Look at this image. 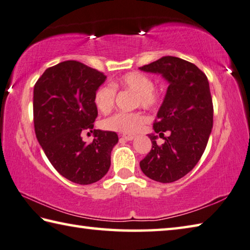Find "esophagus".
Wrapping results in <instances>:
<instances>
[{
	"instance_id": "obj_1",
	"label": "esophagus",
	"mask_w": 250,
	"mask_h": 250,
	"mask_svg": "<svg viewBox=\"0 0 250 250\" xmlns=\"http://www.w3.org/2000/svg\"><path fill=\"white\" fill-rule=\"evenodd\" d=\"M122 138L125 139V140H133L135 138V136H133V135H123V136H122Z\"/></svg>"
}]
</instances>
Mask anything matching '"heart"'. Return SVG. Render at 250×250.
Wrapping results in <instances>:
<instances>
[{
	"instance_id": "1",
	"label": "heart",
	"mask_w": 250,
	"mask_h": 250,
	"mask_svg": "<svg viewBox=\"0 0 250 250\" xmlns=\"http://www.w3.org/2000/svg\"><path fill=\"white\" fill-rule=\"evenodd\" d=\"M117 90H127L135 93L134 106H141L147 110L158 109L162 102V93L154 87L153 79L148 75L131 72L112 83L102 84L97 89L93 101L97 109L106 113L114 106ZM147 122L146 116L140 112H119L102 121L103 128L119 131L123 134H136Z\"/></svg>"
}]
</instances>
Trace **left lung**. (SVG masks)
<instances>
[{
	"instance_id": "8db88e82",
	"label": "left lung",
	"mask_w": 250,
	"mask_h": 250,
	"mask_svg": "<svg viewBox=\"0 0 250 250\" xmlns=\"http://www.w3.org/2000/svg\"><path fill=\"white\" fill-rule=\"evenodd\" d=\"M139 69L162 75L168 83L153 123L164 144L159 146L158 136L149 135L152 149L140 161V168L155 182H175L195 167L208 144L213 126L208 78L195 64L175 56H163Z\"/></svg>"
}]
</instances>
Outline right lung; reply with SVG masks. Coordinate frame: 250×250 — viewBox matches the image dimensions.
I'll list each match as a JSON object with an SVG mask.
<instances>
[{
  "instance_id": "obj_1",
  "label": "right lung",
  "mask_w": 250,
  "mask_h": 250,
  "mask_svg": "<svg viewBox=\"0 0 250 250\" xmlns=\"http://www.w3.org/2000/svg\"><path fill=\"white\" fill-rule=\"evenodd\" d=\"M106 76L77 61L45 69L34 88L37 139L52 166L70 182L88 185L105 175L111 151L119 141L114 131L93 129L98 109L93 101ZM94 131L87 145L81 135Z\"/></svg>"
}]
</instances>
